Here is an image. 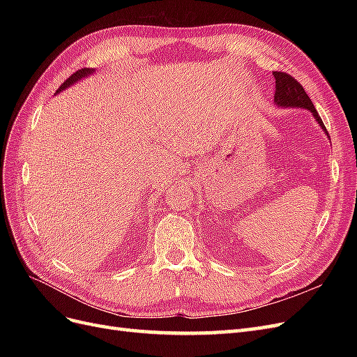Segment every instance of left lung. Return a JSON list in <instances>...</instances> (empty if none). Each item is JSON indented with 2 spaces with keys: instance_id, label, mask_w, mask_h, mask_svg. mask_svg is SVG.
<instances>
[{
  "instance_id": "left-lung-1",
  "label": "left lung",
  "mask_w": 357,
  "mask_h": 357,
  "mask_svg": "<svg viewBox=\"0 0 357 357\" xmlns=\"http://www.w3.org/2000/svg\"><path fill=\"white\" fill-rule=\"evenodd\" d=\"M273 75L275 79V104L280 107H299V109L310 110L319 122V125L321 126L323 131L328 132L326 126L323 125L321 119L316 110V107L312 105V101L310 100V96L307 95L304 88H302V84L295 77H291L290 74L283 71H274Z\"/></svg>"
}]
</instances>
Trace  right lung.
<instances>
[{
	"mask_svg": "<svg viewBox=\"0 0 357 357\" xmlns=\"http://www.w3.org/2000/svg\"><path fill=\"white\" fill-rule=\"evenodd\" d=\"M93 70H91V68H82V70H77L75 73H73L70 77L63 82L61 86H59V89L56 91V92H61L62 89H66V88H68L70 84H73L74 82H77V80H80L82 77H86V75H89L91 73H92Z\"/></svg>",
	"mask_w": 357,
	"mask_h": 357,
	"instance_id": "add662e5",
	"label": "right lung"
}]
</instances>
